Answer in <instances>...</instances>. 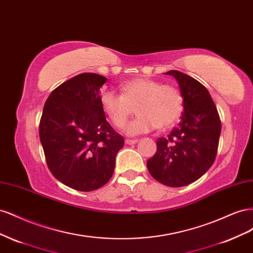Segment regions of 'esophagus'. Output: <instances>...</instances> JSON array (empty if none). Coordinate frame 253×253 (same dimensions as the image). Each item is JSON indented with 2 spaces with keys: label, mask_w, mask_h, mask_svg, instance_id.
Instances as JSON below:
<instances>
[{
  "label": "esophagus",
  "mask_w": 253,
  "mask_h": 253,
  "mask_svg": "<svg viewBox=\"0 0 253 253\" xmlns=\"http://www.w3.org/2000/svg\"><path fill=\"white\" fill-rule=\"evenodd\" d=\"M138 141V139H126V144H134Z\"/></svg>",
  "instance_id": "obj_1"
}]
</instances>
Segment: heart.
<instances>
[{"mask_svg":"<svg viewBox=\"0 0 253 253\" xmlns=\"http://www.w3.org/2000/svg\"><path fill=\"white\" fill-rule=\"evenodd\" d=\"M122 94L106 89L101 94V108L113 126L121 128L136 108L137 116L126 126L127 135L148 133L157 127L166 129L177 121L182 113L183 99L180 90L172 84H163L149 78L126 82Z\"/></svg>","mask_w":253,"mask_h":253,"instance_id":"b5f03b06","label":"heart"}]
</instances>
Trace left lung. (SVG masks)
Segmentation results:
<instances>
[{
    "label": "left lung",
    "instance_id": "obj_1",
    "mask_svg": "<svg viewBox=\"0 0 253 253\" xmlns=\"http://www.w3.org/2000/svg\"><path fill=\"white\" fill-rule=\"evenodd\" d=\"M166 74L178 83L183 113L178 126L157 139V151L147 166L163 185L183 187L201 178L213 165L221 124L216 106L201 82L178 71Z\"/></svg>",
    "mask_w": 253,
    "mask_h": 253
}]
</instances>
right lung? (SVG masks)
<instances>
[{
    "instance_id": "add662e5",
    "label": "right lung",
    "mask_w": 253,
    "mask_h": 253,
    "mask_svg": "<svg viewBox=\"0 0 253 253\" xmlns=\"http://www.w3.org/2000/svg\"><path fill=\"white\" fill-rule=\"evenodd\" d=\"M105 77L83 73L53 89L44 104L39 135L55 177L88 192L108 182L125 139L105 118L100 87Z\"/></svg>"
}]
</instances>
